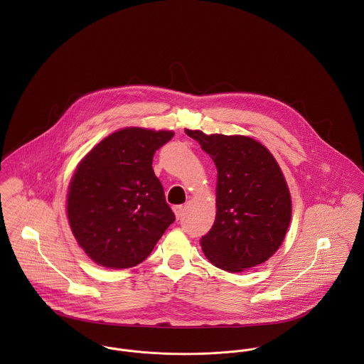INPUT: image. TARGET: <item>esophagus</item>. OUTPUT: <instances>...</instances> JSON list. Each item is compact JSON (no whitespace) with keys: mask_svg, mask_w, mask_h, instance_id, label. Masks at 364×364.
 Listing matches in <instances>:
<instances>
[{"mask_svg":"<svg viewBox=\"0 0 364 364\" xmlns=\"http://www.w3.org/2000/svg\"><path fill=\"white\" fill-rule=\"evenodd\" d=\"M173 213H175L176 218L179 220V218L182 217V214H183V206H175V208H173Z\"/></svg>","mask_w":364,"mask_h":364,"instance_id":"1","label":"esophagus"}]
</instances>
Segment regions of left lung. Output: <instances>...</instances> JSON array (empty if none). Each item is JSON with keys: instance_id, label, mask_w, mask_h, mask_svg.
Wrapping results in <instances>:
<instances>
[{"instance_id": "left-lung-1", "label": "left lung", "mask_w": 364, "mask_h": 364, "mask_svg": "<svg viewBox=\"0 0 364 364\" xmlns=\"http://www.w3.org/2000/svg\"><path fill=\"white\" fill-rule=\"evenodd\" d=\"M185 132L217 168L215 220L200 240L206 258L227 272L266 262L282 245L291 220L290 192L274 156L247 136Z\"/></svg>"}]
</instances>
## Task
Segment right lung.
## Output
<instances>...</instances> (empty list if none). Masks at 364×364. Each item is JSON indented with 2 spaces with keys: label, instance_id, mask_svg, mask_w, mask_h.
I'll return each mask as SVG.
<instances>
[{
  "label": "right lung",
  "instance_id": "add662e5",
  "mask_svg": "<svg viewBox=\"0 0 364 364\" xmlns=\"http://www.w3.org/2000/svg\"><path fill=\"white\" fill-rule=\"evenodd\" d=\"M173 132L126 127L78 164L67 195V215L78 245L95 263L133 267L154 250L175 221L153 156Z\"/></svg>",
  "mask_w": 364,
  "mask_h": 364
}]
</instances>
